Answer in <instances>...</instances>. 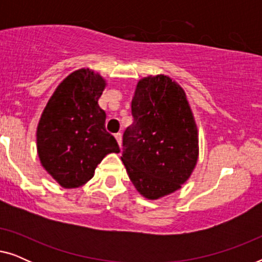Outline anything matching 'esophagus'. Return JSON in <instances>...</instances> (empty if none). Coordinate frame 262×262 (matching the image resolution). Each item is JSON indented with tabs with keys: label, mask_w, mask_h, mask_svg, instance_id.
<instances>
[{
	"label": "esophagus",
	"mask_w": 262,
	"mask_h": 262,
	"mask_svg": "<svg viewBox=\"0 0 262 262\" xmlns=\"http://www.w3.org/2000/svg\"><path fill=\"white\" fill-rule=\"evenodd\" d=\"M114 137H116L118 144H119V146L121 148V142H123V135H121L120 132H118V134L114 135Z\"/></svg>",
	"instance_id": "1"
}]
</instances>
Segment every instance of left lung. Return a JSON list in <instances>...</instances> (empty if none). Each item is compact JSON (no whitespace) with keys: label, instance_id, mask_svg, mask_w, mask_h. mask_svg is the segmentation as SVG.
Masks as SVG:
<instances>
[{"label":"left lung","instance_id":"8db88e82","mask_svg":"<svg viewBox=\"0 0 262 262\" xmlns=\"http://www.w3.org/2000/svg\"><path fill=\"white\" fill-rule=\"evenodd\" d=\"M131 112L121 156L128 178L145 198L170 194L188 180L198 160V130L184 89L164 75L142 78Z\"/></svg>","mask_w":262,"mask_h":262}]
</instances>
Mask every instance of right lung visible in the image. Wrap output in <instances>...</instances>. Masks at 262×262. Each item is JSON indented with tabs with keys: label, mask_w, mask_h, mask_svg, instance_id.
Here are the masks:
<instances>
[{
	"label": "right lung",
	"mask_w": 262,
	"mask_h": 262,
	"mask_svg": "<svg viewBox=\"0 0 262 262\" xmlns=\"http://www.w3.org/2000/svg\"><path fill=\"white\" fill-rule=\"evenodd\" d=\"M105 80L93 70L74 71L60 82L42 111L37 128L38 155L64 188L84 185L107 154L119 145L107 132L99 99Z\"/></svg>",
	"instance_id": "1"
}]
</instances>
